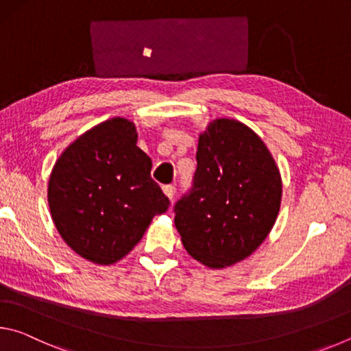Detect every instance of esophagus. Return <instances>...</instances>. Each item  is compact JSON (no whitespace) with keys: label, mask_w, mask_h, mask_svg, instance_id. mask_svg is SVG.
<instances>
[{"label":"esophagus","mask_w":351,"mask_h":351,"mask_svg":"<svg viewBox=\"0 0 351 351\" xmlns=\"http://www.w3.org/2000/svg\"><path fill=\"white\" fill-rule=\"evenodd\" d=\"M162 190H164L165 197L170 198V199H173V197H175V190H176L175 186H164Z\"/></svg>","instance_id":"esophagus-1"}]
</instances>
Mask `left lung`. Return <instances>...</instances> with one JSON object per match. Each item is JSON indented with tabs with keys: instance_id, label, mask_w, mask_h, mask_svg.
Returning a JSON list of instances; mask_svg holds the SVG:
<instances>
[{
	"instance_id": "8db88e82",
	"label": "left lung",
	"mask_w": 351,
	"mask_h": 351,
	"mask_svg": "<svg viewBox=\"0 0 351 351\" xmlns=\"http://www.w3.org/2000/svg\"><path fill=\"white\" fill-rule=\"evenodd\" d=\"M193 186L175 204L186 251L213 269L249 257L274 226L282 178L265 142L235 119L199 134Z\"/></svg>"
}]
</instances>
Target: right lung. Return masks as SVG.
<instances>
[{
  "label": "right lung",
  "instance_id": "add662e5",
  "mask_svg": "<svg viewBox=\"0 0 351 351\" xmlns=\"http://www.w3.org/2000/svg\"><path fill=\"white\" fill-rule=\"evenodd\" d=\"M132 121L112 117L79 136L52 169L47 203L64 243L80 257L112 265L132 251L170 201L152 180Z\"/></svg>",
  "mask_w": 351,
  "mask_h": 351
}]
</instances>
